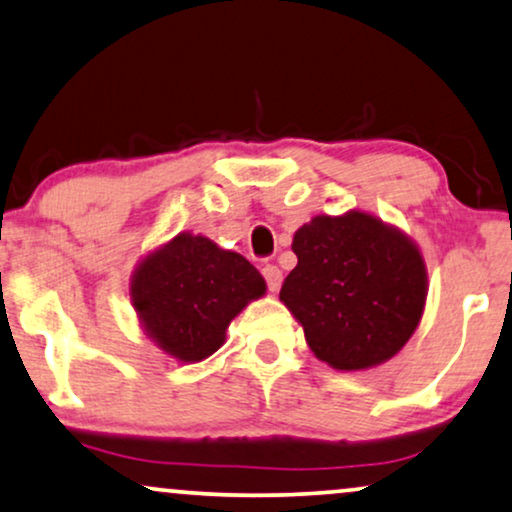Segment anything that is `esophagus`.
Instances as JSON below:
<instances>
[{
  "label": "esophagus",
  "mask_w": 512,
  "mask_h": 512,
  "mask_svg": "<svg viewBox=\"0 0 512 512\" xmlns=\"http://www.w3.org/2000/svg\"><path fill=\"white\" fill-rule=\"evenodd\" d=\"M262 276H264V281H267V288H269L271 292H276L278 288H281L283 274H281V269L276 267V264H264V267H262Z\"/></svg>",
  "instance_id": "esophagus-1"
}]
</instances>
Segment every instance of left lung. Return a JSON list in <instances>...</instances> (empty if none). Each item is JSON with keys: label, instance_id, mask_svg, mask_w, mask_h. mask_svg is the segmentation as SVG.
<instances>
[{"label": "left lung", "instance_id": "obj_1", "mask_svg": "<svg viewBox=\"0 0 512 512\" xmlns=\"http://www.w3.org/2000/svg\"><path fill=\"white\" fill-rule=\"evenodd\" d=\"M297 267L281 302L335 370H365L403 349L426 302V267L410 238L377 217H313L295 234Z\"/></svg>", "mask_w": 512, "mask_h": 512}]
</instances>
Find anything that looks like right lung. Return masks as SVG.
<instances>
[{"label":"right lung","instance_id":"obj_1","mask_svg":"<svg viewBox=\"0 0 512 512\" xmlns=\"http://www.w3.org/2000/svg\"><path fill=\"white\" fill-rule=\"evenodd\" d=\"M264 290L260 271L238 252L180 234L140 264L131 299L147 335L163 351L196 363L220 349L231 318Z\"/></svg>","mask_w":512,"mask_h":512}]
</instances>
